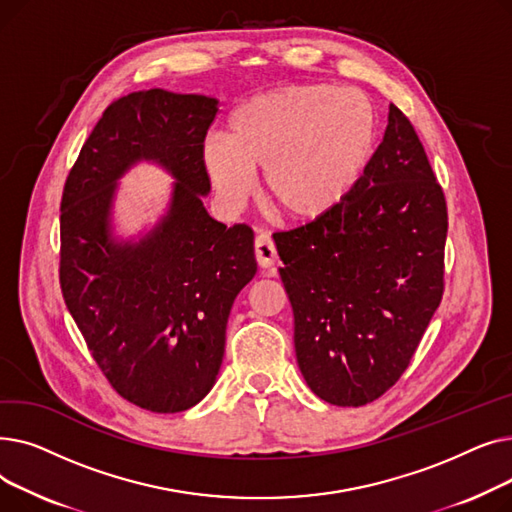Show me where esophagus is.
<instances>
[{"label": "esophagus", "mask_w": 512, "mask_h": 512, "mask_svg": "<svg viewBox=\"0 0 512 512\" xmlns=\"http://www.w3.org/2000/svg\"><path fill=\"white\" fill-rule=\"evenodd\" d=\"M255 257H257L259 267H263V270H270V267H274V263L278 261L276 245H274L272 236L267 232H261L255 238Z\"/></svg>", "instance_id": "obj_1"}]
</instances>
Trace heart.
Segmentation results:
<instances>
[{"mask_svg": "<svg viewBox=\"0 0 512 512\" xmlns=\"http://www.w3.org/2000/svg\"><path fill=\"white\" fill-rule=\"evenodd\" d=\"M378 143L369 97L334 85H292L236 105L226 137L211 134L201 164L220 201L238 209L255 191L294 222H317L355 191Z\"/></svg>", "mask_w": 512, "mask_h": 512, "instance_id": "b5f03b06", "label": "heart"}]
</instances>
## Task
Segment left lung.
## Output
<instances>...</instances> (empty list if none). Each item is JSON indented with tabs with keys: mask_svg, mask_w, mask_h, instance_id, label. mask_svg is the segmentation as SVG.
Here are the masks:
<instances>
[{
	"mask_svg": "<svg viewBox=\"0 0 512 512\" xmlns=\"http://www.w3.org/2000/svg\"><path fill=\"white\" fill-rule=\"evenodd\" d=\"M448 213L409 118L390 103L384 141L326 218L276 232L307 386L363 407L411 363L444 292Z\"/></svg>",
	"mask_w": 512,
	"mask_h": 512,
	"instance_id": "left-lung-1",
	"label": "left lung"
}]
</instances>
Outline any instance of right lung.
<instances>
[{"instance_id": "1", "label": "right lung", "mask_w": 512, "mask_h": 512, "mask_svg": "<svg viewBox=\"0 0 512 512\" xmlns=\"http://www.w3.org/2000/svg\"><path fill=\"white\" fill-rule=\"evenodd\" d=\"M218 99L164 89L116 99L72 166L60 215L66 307L112 388L153 413L195 407L224 359L236 294L255 272L253 230L203 207L201 145ZM139 160L177 182L167 215L139 241L113 234L117 180Z\"/></svg>"}]
</instances>
